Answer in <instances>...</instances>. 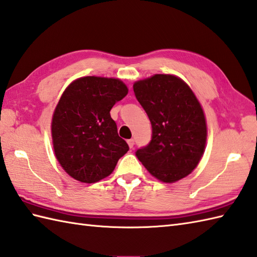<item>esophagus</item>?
<instances>
[{
    "instance_id": "esophagus-1",
    "label": "esophagus",
    "mask_w": 257,
    "mask_h": 257,
    "mask_svg": "<svg viewBox=\"0 0 257 257\" xmlns=\"http://www.w3.org/2000/svg\"><path fill=\"white\" fill-rule=\"evenodd\" d=\"M127 144H128V146H130V148H133L134 147V140L133 139H130V140H127Z\"/></svg>"
}]
</instances>
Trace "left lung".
Returning a JSON list of instances; mask_svg holds the SVG:
<instances>
[{"label":"left lung","mask_w":257,"mask_h":257,"mask_svg":"<svg viewBox=\"0 0 257 257\" xmlns=\"http://www.w3.org/2000/svg\"><path fill=\"white\" fill-rule=\"evenodd\" d=\"M136 99L152 124V140L135 155L154 177L175 182L200 162L207 141L202 107L191 89L172 75L135 82Z\"/></svg>","instance_id":"8db88e82"}]
</instances>
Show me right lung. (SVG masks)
Listing matches in <instances>:
<instances>
[{"mask_svg": "<svg viewBox=\"0 0 257 257\" xmlns=\"http://www.w3.org/2000/svg\"><path fill=\"white\" fill-rule=\"evenodd\" d=\"M127 92L118 79L83 77L62 93L51 135L56 157L72 178L87 184L103 179L130 150L110 115L113 105Z\"/></svg>", "mask_w": 257, "mask_h": 257, "instance_id": "1", "label": "right lung"}]
</instances>
